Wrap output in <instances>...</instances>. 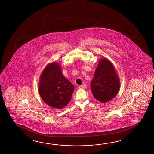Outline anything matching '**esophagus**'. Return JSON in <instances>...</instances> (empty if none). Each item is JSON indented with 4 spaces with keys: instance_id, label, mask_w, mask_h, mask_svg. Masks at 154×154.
I'll use <instances>...</instances> for the list:
<instances>
[{
    "instance_id": "obj_1",
    "label": "esophagus",
    "mask_w": 154,
    "mask_h": 154,
    "mask_svg": "<svg viewBox=\"0 0 154 154\" xmlns=\"http://www.w3.org/2000/svg\"><path fill=\"white\" fill-rule=\"evenodd\" d=\"M79 88H81V89H85L87 88V85H79Z\"/></svg>"
}]
</instances>
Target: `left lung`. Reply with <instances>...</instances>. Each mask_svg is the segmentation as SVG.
<instances>
[{"instance_id": "left-lung-1", "label": "left lung", "mask_w": 154, "mask_h": 154, "mask_svg": "<svg viewBox=\"0 0 154 154\" xmlns=\"http://www.w3.org/2000/svg\"><path fill=\"white\" fill-rule=\"evenodd\" d=\"M120 85L119 76L112 62L106 57L100 58L91 82L94 98L100 102H108L117 95Z\"/></svg>"}]
</instances>
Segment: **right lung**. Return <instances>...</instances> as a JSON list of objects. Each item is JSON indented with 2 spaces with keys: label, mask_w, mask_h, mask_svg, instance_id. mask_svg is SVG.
Wrapping results in <instances>:
<instances>
[{
  "label": "right lung",
  "mask_w": 154,
  "mask_h": 154,
  "mask_svg": "<svg viewBox=\"0 0 154 154\" xmlns=\"http://www.w3.org/2000/svg\"><path fill=\"white\" fill-rule=\"evenodd\" d=\"M75 87L62 73L57 62L48 63L41 73L38 92L41 99L48 106L65 108L71 100Z\"/></svg>",
  "instance_id": "add662e5"
}]
</instances>
